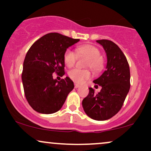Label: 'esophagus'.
Masks as SVG:
<instances>
[{
    "label": "esophagus",
    "mask_w": 151,
    "mask_h": 151,
    "mask_svg": "<svg viewBox=\"0 0 151 151\" xmlns=\"http://www.w3.org/2000/svg\"><path fill=\"white\" fill-rule=\"evenodd\" d=\"M79 86H80V85H79V84H74V88H75V89H77V88H79Z\"/></svg>",
    "instance_id": "1"
}]
</instances>
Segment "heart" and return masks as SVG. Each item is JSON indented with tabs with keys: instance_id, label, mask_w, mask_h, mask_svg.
Masks as SVG:
<instances>
[{
	"instance_id": "b5f03b06",
	"label": "heart",
	"mask_w": 151,
	"mask_h": 151,
	"mask_svg": "<svg viewBox=\"0 0 151 151\" xmlns=\"http://www.w3.org/2000/svg\"><path fill=\"white\" fill-rule=\"evenodd\" d=\"M76 54L71 50H67L64 55V62L68 67H72L75 65L78 57H84L88 58L86 67H89L93 72H98L103 67V58L101 56V51L96 47L91 45L79 46L76 48ZM69 77L72 81L76 83L84 82L86 79H89L91 74L88 70L73 69L68 73Z\"/></svg>"
}]
</instances>
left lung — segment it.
<instances>
[{
    "instance_id": "1",
    "label": "left lung",
    "mask_w": 151,
    "mask_h": 151,
    "mask_svg": "<svg viewBox=\"0 0 151 151\" xmlns=\"http://www.w3.org/2000/svg\"><path fill=\"white\" fill-rule=\"evenodd\" d=\"M96 42L106 53V67L93 80L96 86H101L100 92L95 93L92 88H89V94L83 99L82 106L91 119L105 121L115 116L124 104L130 89V69L126 56L117 45L108 40Z\"/></svg>"
}]
</instances>
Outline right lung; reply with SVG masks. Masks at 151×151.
<instances>
[{
    "mask_svg": "<svg viewBox=\"0 0 151 151\" xmlns=\"http://www.w3.org/2000/svg\"><path fill=\"white\" fill-rule=\"evenodd\" d=\"M79 41L51 32L37 40L27 51L23 62L22 81L26 99L35 111L50 114L58 111L74 83L68 77L58 81L52 73L65 74L64 55Z\"/></svg>",
    "mask_w": 151,
    "mask_h": 151,
    "instance_id": "add662e5",
    "label": "right lung"
}]
</instances>
